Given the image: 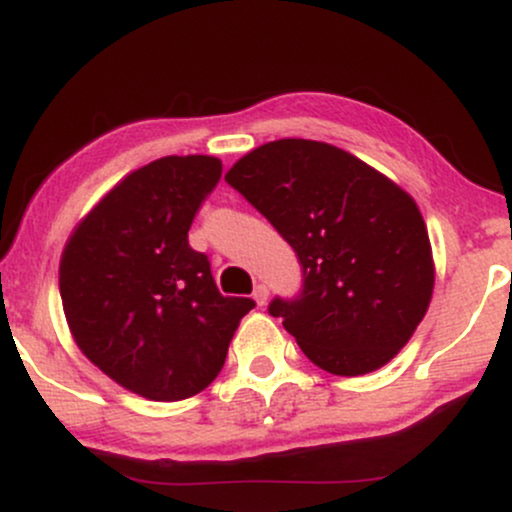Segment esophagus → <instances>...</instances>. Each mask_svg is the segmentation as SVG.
<instances>
[{
	"mask_svg": "<svg viewBox=\"0 0 512 512\" xmlns=\"http://www.w3.org/2000/svg\"><path fill=\"white\" fill-rule=\"evenodd\" d=\"M252 298H255V303L260 305V308H262V305H267V298H269L267 286H264V284H257V286H255V291H252Z\"/></svg>",
	"mask_w": 512,
	"mask_h": 512,
	"instance_id": "obj_1",
	"label": "esophagus"
}]
</instances>
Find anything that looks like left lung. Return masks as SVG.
Segmentation results:
<instances>
[{
    "instance_id": "8db88e82",
    "label": "left lung",
    "mask_w": 512,
    "mask_h": 512,
    "mask_svg": "<svg viewBox=\"0 0 512 512\" xmlns=\"http://www.w3.org/2000/svg\"><path fill=\"white\" fill-rule=\"evenodd\" d=\"M303 264V293L269 305L303 354L332 375L390 363L424 320L436 284L414 197L349 151L276 139L226 173Z\"/></svg>"
}]
</instances>
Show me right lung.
Here are the masks:
<instances>
[{"label":"right lung","mask_w":512,"mask_h":512,"mask_svg":"<svg viewBox=\"0 0 512 512\" xmlns=\"http://www.w3.org/2000/svg\"><path fill=\"white\" fill-rule=\"evenodd\" d=\"M216 156H163L125 175L74 226L60 296L76 346L125 390L180 402L214 383L250 298H223L187 243L221 178Z\"/></svg>","instance_id":"1"}]
</instances>
